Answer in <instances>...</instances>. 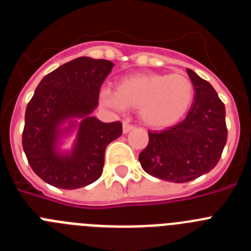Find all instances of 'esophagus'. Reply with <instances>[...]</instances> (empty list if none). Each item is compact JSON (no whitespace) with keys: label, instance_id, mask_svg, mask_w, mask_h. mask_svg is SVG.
<instances>
[{"label":"esophagus","instance_id":"esophagus-1","mask_svg":"<svg viewBox=\"0 0 251 251\" xmlns=\"http://www.w3.org/2000/svg\"><path fill=\"white\" fill-rule=\"evenodd\" d=\"M132 129H134V126H132V124H128L127 122H124V123H123V133H124V134L129 133Z\"/></svg>","mask_w":251,"mask_h":251}]
</instances>
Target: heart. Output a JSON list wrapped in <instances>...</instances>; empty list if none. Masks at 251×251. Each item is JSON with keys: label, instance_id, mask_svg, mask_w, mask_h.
<instances>
[{"label": "heart", "instance_id": "heart-1", "mask_svg": "<svg viewBox=\"0 0 251 251\" xmlns=\"http://www.w3.org/2000/svg\"><path fill=\"white\" fill-rule=\"evenodd\" d=\"M195 89L183 74L142 73L122 77L115 90L104 86L100 100L117 112L139 108L148 127L165 129L178 123L194 101Z\"/></svg>", "mask_w": 251, "mask_h": 251}]
</instances>
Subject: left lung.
<instances>
[{
    "instance_id": "8db88e82",
    "label": "left lung",
    "mask_w": 251,
    "mask_h": 251,
    "mask_svg": "<svg viewBox=\"0 0 251 251\" xmlns=\"http://www.w3.org/2000/svg\"><path fill=\"white\" fill-rule=\"evenodd\" d=\"M194 84V103L186 119L168 129L148 132V146L139 153L151 176L183 183L207 174L220 159L227 139L225 105L208 81L187 69Z\"/></svg>"
}]
</instances>
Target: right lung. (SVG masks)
Here are the masks:
<instances>
[{"label": "right lung", "instance_id": "obj_1", "mask_svg": "<svg viewBox=\"0 0 251 251\" xmlns=\"http://www.w3.org/2000/svg\"><path fill=\"white\" fill-rule=\"evenodd\" d=\"M114 64L80 56L43 77L25 113L22 147L35 174L46 183L75 190L101 176L104 153L122 136L121 122L103 123L92 113ZM75 136L72 148H61Z\"/></svg>", "mask_w": 251, "mask_h": 251}]
</instances>
